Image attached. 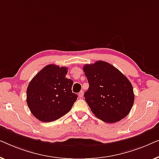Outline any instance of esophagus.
Instances as JSON below:
<instances>
[{"mask_svg": "<svg viewBox=\"0 0 159 159\" xmlns=\"http://www.w3.org/2000/svg\"><path fill=\"white\" fill-rule=\"evenodd\" d=\"M83 96H84V92H83L82 91H80V92L79 93V97H80V98H82Z\"/></svg>", "mask_w": 159, "mask_h": 159, "instance_id": "34e87169", "label": "esophagus"}]
</instances>
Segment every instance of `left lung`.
<instances>
[{
  "label": "left lung",
  "instance_id": "8db88e82",
  "mask_svg": "<svg viewBox=\"0 0 159 159\" xmlns=\"http://www.w3.org/2000/svg\"><path fill=\"white\" fill-rule=\"evenodd\" d=\"M84 71L89 84L85 100L96 117L108 123L126 117L135 99L127 78L112 65L102 60L85 65Z\"/></svg>",
  "mask_w": 159,
  "mask_h": 159
}]
</instances>
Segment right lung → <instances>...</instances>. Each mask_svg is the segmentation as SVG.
Instances as JSON below:
<instances>
[{"label":"right lung","mask_w":159,"mask_h":159,"mask_svg":"<svg viewBox=\"0 0 159 159\" xmlns=\"http://www.w3.org/2000/svg\"><path fill=\"white\" fill-rule=\"evenodd\" d=\"M66 67L48 65L31 80L26 102L31 112L42 122H53L70 111L78 96L72 92L73 81L66 77Z\"/></svg>","instance_id":"right-lung-1"}]
</instances>
